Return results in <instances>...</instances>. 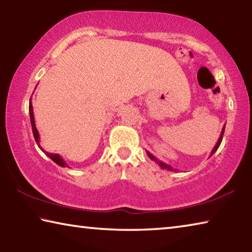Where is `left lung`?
<instances>
[{"label": "left lung", "mask_w": 252, "mask_h": 252, "mask_svg": "<svg viewBox=\"0 0 252 252\" xmlns=\"http://www.w3.org/2000/svg\"><path fill=\"white\" fill-rule=\"evenodd\" d=\"M224 127H225V126H223V127H222V131H221V134H220V136H219V139H218V142L216 143V146H215V148H213V150L211 151V155H210V157L213 155V153H215L217 150H218V148L220 147V143H221V141H222V138H223V133H224ZM147 153H148V156H149V158H150L151 160H153L155 162H157L158 163V165H159V167L161 168V169H167V170H169V171H178L177 169H173L172 167H170L169 164H167V163H164V162H162V161H160V160H158L157 158L153 156V155H151L150 152L149 151H147Z\"/></svg>", "instance_id": "8db88e82"}]
</instances>
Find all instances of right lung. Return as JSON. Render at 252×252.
Segmentation results:
<instances>
[{
	"mask_svg": "<svg viewBox=\"0 0 252 252\" xmlns=\"http://www.w3.org/2000/svg\"><path fill=\"white\" fill-rule=\"evenodd\" d=\"M29 112H30V120H31V126H32V131H33V135H34V139H35V142L37 146H39V148L41 149L42 151H43L46 156H48L51 160H53L55 163H57L58 165H60V167H69V165L66 164V162L64 161V159L60 156V155H57V153H49L44 151L43 149H42V147L40 146V134L39 132H37V129L35 126V121H34V114H33V106H32V101L31 99H30V103H29Z\"/></svg>",
	"mask_w": 252,
	"mask_h": 252,
	"instance_id": "add662e5",
	"label": "right lung"
}]
</instances>
